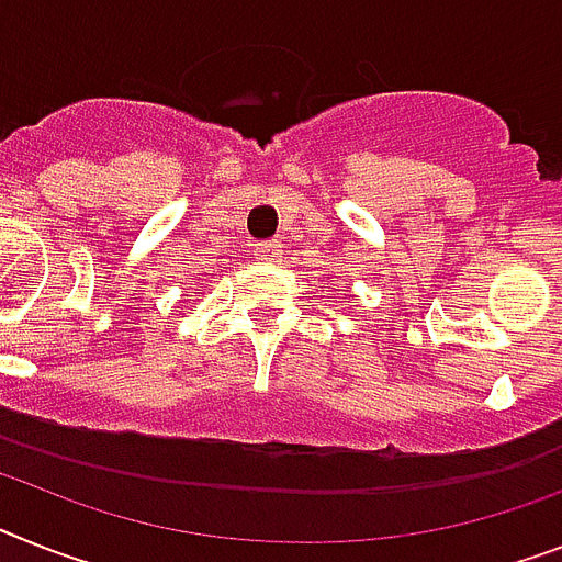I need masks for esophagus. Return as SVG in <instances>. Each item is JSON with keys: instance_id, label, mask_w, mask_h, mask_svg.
Wrapping results in <instances>:
<instances>
[{"instance_id": "34e87169", "label": "esophagus", "mask_w": 562, "mask_h": 562, "mask_svg": "<svg viewBox=\"0 0 562 562\" xmlns=\"http://www.w3.org/2000/svg\"><path fill=\"white\" fill-rule=\"evenodd\" d=\"M255 255L267 263H276L281 258V244L278 240H267V244H255Z\"/></svg>"}]
</instances>
